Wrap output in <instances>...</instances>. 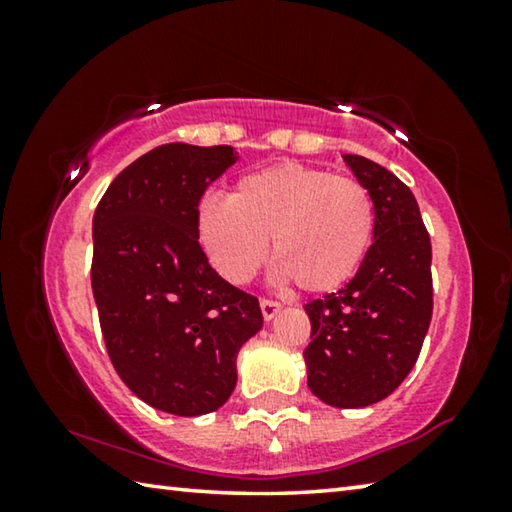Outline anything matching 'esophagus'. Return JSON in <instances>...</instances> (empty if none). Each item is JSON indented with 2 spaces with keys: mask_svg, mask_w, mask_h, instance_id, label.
Masks as SVG:
<instances>
[{
  "mask_svg": "<svg viewBox=\"0 0 512 512\" xmlns=\"http://www.w3.org/2000/svg\"><path fill=\"white\" fill-rule=\"evenodd\" d=\"M259 307H262L264 320H273L282 311V307L277 305V302H273V300H262V302H259Z\"/></svg>",
  "mask_w": 512,
  "mask_h": 512,
  "instance_id": "34e87169",
  "label": "esophagus"
}]
</instances>
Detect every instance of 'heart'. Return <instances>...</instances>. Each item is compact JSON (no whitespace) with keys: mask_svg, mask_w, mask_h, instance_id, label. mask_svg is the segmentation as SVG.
<instances>
[{"mask_svg":"<svg viewBox=\"0 0 512 512\" xmlns=\"http://www.w3.org/2000/svg\"><path fill=\"white\" fill-rule=\"evenodd\" d=\"M196 232L225 280L248 282L271 239L282 282L293 280L307 293H332L368 255L375 205L357 180L282 162L241 176L228 198L201 201Z\"/></svg>","mask_w":512,"mask_h":512,"instance_id":"obj_1","label":"heart"}]
</instances>
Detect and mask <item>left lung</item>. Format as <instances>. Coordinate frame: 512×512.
Listing matches in <instances>:
<instances>
[{
	"instance_id": "1",
	"label": "left lung",
	"mask_w": 512,
	"mask_h": 512,
	"mask_svg": "<svg viewBox=\"0 0 512 512\" xmlns=\"http://www.w3.org/2000/svg\"><path fill=\"white\" fill-rule=\"evenodd\" d=\"M375 205V237L341 291L305 305L307 386L336 409L391 395L418 361L433 309L431 241L411 189L381 164L343 153Z\"/></svg>"
}]
</instances>
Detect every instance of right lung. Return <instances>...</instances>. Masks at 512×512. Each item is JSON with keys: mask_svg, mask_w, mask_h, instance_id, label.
Returning <instances> with one entry per match:
<instances>
[{"mask_svg": "<svg viewBox=\"0 0 512 512\" xmlns=\"http://www.w3.org/2000/svg\"><path fill=\"white\" fill-rule=\"evenodd\" d=\"M237 160L232 146H158L112 180L92 219V293L112 366L142 402L183 418L228 402L241 345L264 325L257 298L198 246V201Z\"/></svg>", "mask_w": 512, "mask_h": 512, "instance_id": "obj_1", "label": "right lung"}]
</instances>
